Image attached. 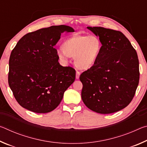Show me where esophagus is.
Masks as SVG:
<instances>
[{"instance_id": "1", "label": "esophagus", "mask_w": 147, "mask_h": 147, "mask_svg": "<svg viewBox=\"0 0 147 147\" xmlns=\"http://www.w3.org/2000/svg\"><path fill=\"white\" fill-rule=\"evenodd\" d=\"M80 75V73L79 71H76V79H78Z\"/></svg>"}]
</instances>
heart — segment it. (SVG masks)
Instances as JSON below:
<instances>
[{"label": "heart", "instance_id": "1", "mask_svg": "<svg viewBox=\"0 0 147 147\" xmlns=\"http://www.w3.org/2000/svg\"><path fill=\"white\" fill-rule=\"evenodd\" d=\"M101 47V41L97 36L74 34L63 41L62 49L58 50L57 54L63 61H67L69 56L74 57L77 67L86 70L96 61Z\"/></svg>", "mask_w": 147, "mask_h": 147}]
</instances>
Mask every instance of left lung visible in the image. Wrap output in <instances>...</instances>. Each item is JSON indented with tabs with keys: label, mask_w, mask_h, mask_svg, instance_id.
Masks as SVG:
<instances>
[{
	"label": "left lung",
	"mask_w": 147,
	"mask_h": 147,
	"mask_svg": "<svg viewBox=\"0 0 147 147\" xmlns=\"http://www.w3.org/2000/svg\"><path fill=\"white\" fill-rule=\"evenodd\" d=\"M87 28L99 37L102 47L93 65L80 76L82 99L94 112H117L130 103L138 88V54L122 32L103 27Z\"/></svg>",
	"instance_id": "8db88e82"
}]
</instances>
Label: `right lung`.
Here are the masks:
<instances>
[{
  "mask_svg": "<svg viewBox=\"0 0 147 147\" xmlns=\"http://www.w3.org/2000/svg\"><path fill=\"white\" fill-rule=\"evenodd\" d=\"M73 32L69 26H52L24 35L17 42L9 57L8 84L23 108L45 113L61 102L76 71L59 63L54 47L62 33Z\"/></svg>",
  "mask_w": 147,
  "mask_h": 147,
  "instance_id": "obj_1",
  "label": "right lung"
}]
</instances>
